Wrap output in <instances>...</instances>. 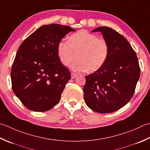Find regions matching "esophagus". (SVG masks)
<instances>
[{
  "mask_svg": "<svg viewBox=\"0 0 150 150\" xmlns=\"http://www.w3.org/2000/svg\"><path fill=\"white\" fill-rule=\"evenodd\" d=\"M71 79H74V78L77 77V74H76V73L72 72L71 73Z\"/></svg>",
  "mask_w": 150,
  "mask_h": 150,
  "instance_id": "obj_1",
  "label": "esophagus"
}]
</instances>
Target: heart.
<instances>
[{
	"instance_id": "1",
	"label": "heart",
	"mask_w": 150,
	"mask_h": 150,
	"mask_svg": "<svg viewBox=\"0 0 150 150\" xmlns=\"http://www.w3.org/2000/svg\"><path fill=\"white\" fill-rule=\"evenodd\" d=\"M57 52L64 66H69L77 57L78 60L71 64V69L94 72L104 65L109 53V47L103 38L86 30H80L71 34L68 41H60Z\"/></svg>"
}]
</instances>
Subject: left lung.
Instances as JSON below:
<instances>
[{"label":"left lung","instance_id":"left-lung-1","mask_svg":"<svg viewBox=\"0 0 150 150\" xmlns=\"http://www.w3.org/2000/svg\"><path fill=\"white\" fill-rule=\"evenodd\" d=\"M101 32L109 47L108 58L100 69L86 76L83 92L87 106L99 113H110L130 101L140 77L136 52L118 32L107 26L92 30Z\"/></svg>","mask_w":150,"mask_h":150}]
</instances>
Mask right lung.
Here are the masks:
<instances>
[{
  "mask_svg": "<svg viewBox=\"0 0 150 150\" xmlns=\"http://www.w3.org/2000/svg\"><path fill=\"white\" fill-rule=\"evenodd\" d=\"M68 26H41L23 41L12 64L11 79L15 94L28 109L44 112L60 100L71 74L60 62L57 47L69 32Z\"/></svg>",
  "mask_w": 150,
  "mask_h": 150,
  "instance_id": "1",
  "label": "right lung"
}]
</instances>
